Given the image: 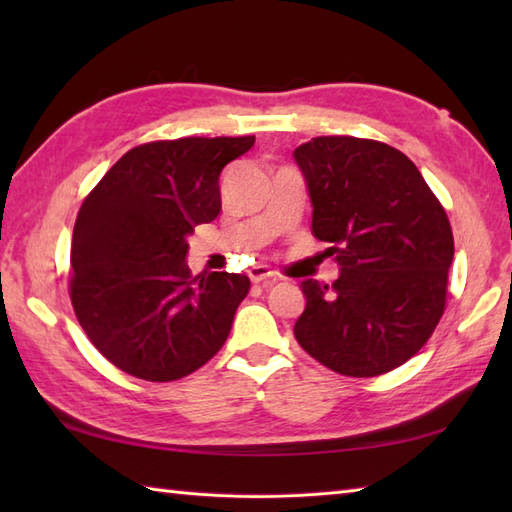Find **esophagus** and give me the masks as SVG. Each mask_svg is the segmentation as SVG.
<instances>
[{"label":"esophagus","mask_w":512,"mask_h":512,"mask_svg":"<svg viewBox=\"0 0 512 512\" xmlns=\"http://www.w3.org/2000/svg\"><path fill=\"white\" fill-rule=\"evenodd\" d=\"M248 277L253 284H262V281H275L277 275L268 266H253L248 270Z\"/></svg>","instance_id":"34e87169"}]
</instances>
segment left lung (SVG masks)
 I'll use <instances>...</instances> for the list:
<instances>
[{"instance_id":"obj_1","label":"left lung","mask_w":512,"mask_h":512,"mask_svg":"<svg viewBox=\"0 0 512 512\" xmlns=\"http://www.w3.org/2000/svg\"><path fill=\"white\" fill-rule=\"evenodd\" d=\"M312 204V235L334 244L332 286L301 281L295 339L343 376L407 363L444 312L453 233L418 167L376 140L319 136L295 149Z\"/></svg>"}]
</instances>
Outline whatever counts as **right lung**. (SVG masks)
<instances>
[{"label": "right lung", "instance_id": "add662e5", "mask_svg": "<svg viewBox=\"0 0 512 512\" xmlns=\"http://www.w3.org/2000/svg\"><path fill=\"white\" fill-rule=\"evenodd\" d=\"M255 136L160 140L129 149L85 198L72 233L70 297L96 350L167 383L220 352L246 275H191L189 235L222 211L220 176Z\"/></svg>", "mask_w": 512, "mask_h": 512}]
</instances>
